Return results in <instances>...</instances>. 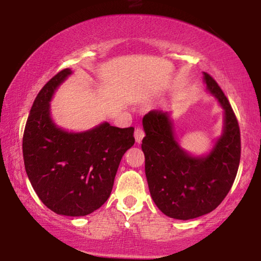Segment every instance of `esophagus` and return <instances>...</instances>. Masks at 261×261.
<instances>
[{
  "mask_svg": "<svg viewBox=\"0 0 261 261\" xmlns=\"http://www.w3.org/2000/svg\"><path fill=\"white\" fill-rule=\"evenodd\" d=\"M145 137V132L142 129L141 127H137L135 128V132H134V138H135V141L138 142V144H140L142 141V139Z\"/></svg>",
  "mask_w": 261,
  "mask_h": 261,
  "instance_id": "esophagus-1",
  "label": "esophagus"
}]
</instances>
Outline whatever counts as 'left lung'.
<instances>
[{"instance_id": "8db88e82", "label": "left lung", "mask_w": 261, "mask_h": 261, "mask_svg": "<svg viewBox=\"0 0 261 261\" xmlns=\"http://www.w3.org/2000/svg\"><path fill=\"white\" fill-rule=\"evenodd\" d=\"M208 90L224 109L223 134L205 156H191L174 139L167 113L151 110L142 119L141 148L152 199L162 213L177 220L205 215L221 204L237 177L241 156L240 127L216 81L204 72Z\"/></svg>"}]
</instances>
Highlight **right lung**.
I'll return each instance as SVG.
<instances>
[{
	"label": "right lung",
	"mask_w": 261,
	"mask_h": 261,
	"mask_svg": "<svg viewBox=\"0 0 261 261\" xmlns=\"http://www.w3.org/2000/svg\"><path fill=\"white\" fill-rule=\"evenodd\" d=\"M64 69L39 91L22 139L24 169L40 201L59 215L85 216L105 204L122 155L134 145V128L108 122L83 133L53 123L49 101L71 74Z\"/></svg>",
	"instance_id": "add662e5"
}]
</instances>
